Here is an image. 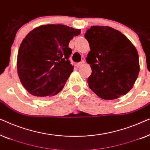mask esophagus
<instances>
[{
  "instance_id": "obj_1",
  "label": "esophagus",
  "mask_w": 150,
  "mask_h": 150,
  "mask_svg": "<svg viewBox=\"0 0 150 150\" xmlns=\"http://www.w3.org/2000/svg\"><path fill=\"white\" fill-rule=\"evenodd\" d=\"M85 63V61H81V62H79V63H76V66L79 67H81V66H82V65H83V63Z\"/></svg>"
}]
</instances>
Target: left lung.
Here are the masks:
<instances>
[{"instance_id": "obj_1", "label": "left lung", "mask_w": 150, "mask_h": 150, "mask_svg": "<svg viewBox=\"0 0 150 150\" xmlns=\"http://www.w3.org/2000/svg\"><path fill=\"white\" fill-rule=\"evenodd\" d=\"M85 38L91 50L86 58L92 70L87 79L90 89L104 100L126 94L140 70L135 46L124 34L109 26H92Z\"/></svg>"}]
</instances>
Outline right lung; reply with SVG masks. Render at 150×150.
Instances as JSON below:
<instances>
[{
    "mask_svg": "<svg viewBox=\"0 0 150 150\" xmlns=\"http://www.w3.org/2000/svg\"><path fill=\"white\" fill-rule=\"evenodd\" d=\"M81 30L63 24L34 28L22 40L18 53L20 82L33 96L46 98L57 95L73 71L69 43Z\"/></svg>",
    "mask_w": 150,
    "mask_h": 150,
    "instance_id": "obj_1",
    "label": "right lung"
}]
</instances>
